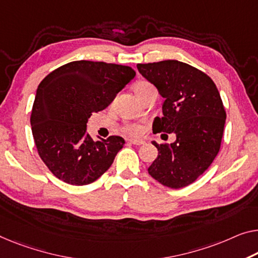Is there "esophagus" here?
Instances as JSON below:
<instances>
[{"label": "esophagus", "instance_id": "esophagus-1", "mask_svg": "<svg viewBox=\"0 0 258 258\" xmlns=\"http://www.w3.org/2000/svg\"><path fill=\"white\" fill-rule=\"evenodd\" d=\"M130 142H131V144L136 145V146H140V145H144L145 144L144 140H138V139H131Z\"/></svg>", "mask_w": 258, "mask_h": 258}]
</instances>
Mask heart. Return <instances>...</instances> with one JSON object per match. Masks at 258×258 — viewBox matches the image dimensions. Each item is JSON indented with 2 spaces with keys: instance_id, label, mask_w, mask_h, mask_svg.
<instances>
[{
  "instance_id": "heart-1",
  "label": "heart",
  "mask_w": 258,
  "mask_h": 258,
  "mask_svg": "<svg viewBox=\"0 0 258 258\" xmlns=\"http://www.w3.org/2000/svg\"><path fill=\"white\" fill-rule=\"evenodd\" d=\"M151 88H153V86L149 82H147V81H138V82L133 84L132 89L137 97L139 98L145 91L151 89ZM124 132L130 134V136L138 137V136H140L142 132H144V128H142L139 125H127L124 127Z\"/></svg>"
}]
</instances>
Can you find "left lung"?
<instances>
[{
	"label": "left lung",
	"mask_w": 258,
	"mask_h": 258,
	"mask_svg": "<svg viewBox=\"0 0 258 258\" xmlns=\"http://www.w3.org/2000/svg\"><path fill=\"white\" fill-rule=\"evenodd\" d=\"M138 71L164 98L163 117L153 122L154 133H175L172 144H152L159 155L149 175L171 189L190 185L220 151L226 111L212 79L177 60L138 63Z\"/></svg>",
	"instance_id": "1"
}]
</instances>
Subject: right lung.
Listing matches in <instances>:
<instances>
[{
    "label": "right lung",
    "mask_w": 258,
    "mask_h": 258,
    "mask_svg": "<svg viewBox=\"0 0 258 258\" xmlns=\"http://www.w3.org/2000/svg\"><path fill=\"white\" fill-rule=\"evenodd\" d=\"M134 76L128 66L80 60L56 68L41 81L31 128L40 159L56 178L87 185L111 167L125 140L111 136L96 141L87 133V122Z\"/></svg>",
    "instance_id": "add662e5"
}]
</instances>
